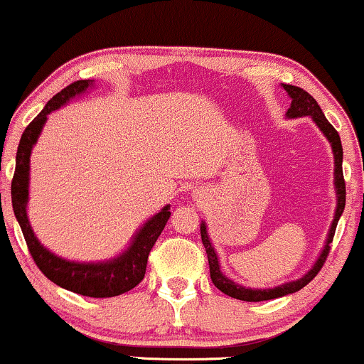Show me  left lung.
Returning a JSON list of instances; mask_svg holds the SVG:
<instances>
[{
    "mask_svg": "<svg viewBox=\"0 0 364 364\" xmlns=\"http://www.w3.org/2000/svg\"><path fill=\"white\" fill-rule=\"evenodd\" d=\"M284 89H286L287 94L291 95V107L287 109V116H289V118L311 116L313 121L318 124V128L323 132V135L327 136L330 144H332L333 157H336L337 210H336V217H333V223H332V225H330L327 245H325L323 252H321L320 258L316 260L315 267H313L310 272L294 282H287V284H282V286H279V287H274V289H263V291L262 289H258V291L246 289V287L237 286V284L229 281V279L225 277L223 272H220L219 260H217V255L214 252V248H212L210 240H208V236H207V225L202 223V225H200V235H202V243H203V246H205L208 267H210L212 282H214V286L217 287V289L223 291L224 294L231 296V298L241 299V301H267V299L281 298V296L291 294V292L303 289L308 282H311L313 279H315V275L321 270L325 260H327L328 252H330V243H332L333 235H336L337 223H339V217L342 215V212H344V207H346V181H344V173H342V144H341L339 133H337V129L328 123V119L325 118L323 111L320 109L318 102H316L306 90L299 89V87H294V85H286V83H284Z\"/></svg>",
    "mask_w": 364,
    "mask_h": 364,
    "instance_id": "1",
    "label": "left lung"
}]
</instances>
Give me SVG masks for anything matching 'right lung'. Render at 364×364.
Wrapping results in <instances>:
<instances>
[{
	"instance_id": "right-lung-1",
	"label": "right lung",
	"mask_w": 364,
	"mask_h": 364,
	"mask_svg": "<svg viewBox=\"0 0 364 364\" xmlns=\"http://www.w3.org/2000/svg\"><path fill=\"white\" fill-rule=\"evenodd\" d=\"M90 83L92 80H77L70 83L68 87L58 92L51 101L46 104L44 109L25 128L22 139H20L18 150H16L15 174L11 179V205H14L16 220L22 228L28 252H31L41 272L49 281L61 286L63 289L89 296V298H112V296H119L133 289L141 282L145 269H147L150 250L156 245L157 237L161 236L162 229H164L171 215L169 205L162 208L157 215H154L149 223L144 224V228L136 232L135 240L127 252L116 260L106 263H75L54 257L37 241L34 231L28 224L27 210H25L28 198V162H31L32 145L37 141V136H39L46 119H48V114L68 102L77 94L87 90Z\"/></svg>"
}]
</instances>
